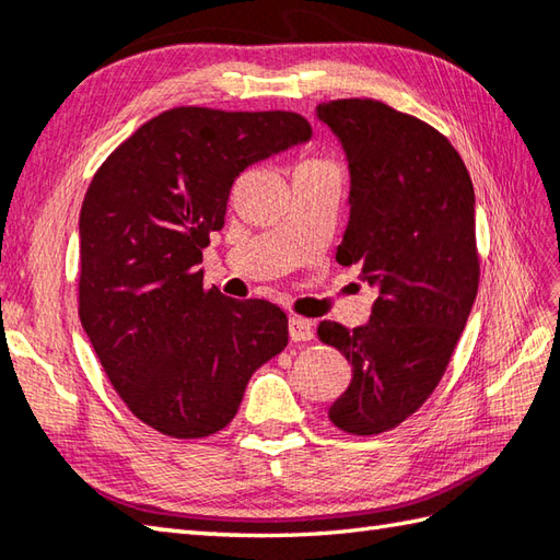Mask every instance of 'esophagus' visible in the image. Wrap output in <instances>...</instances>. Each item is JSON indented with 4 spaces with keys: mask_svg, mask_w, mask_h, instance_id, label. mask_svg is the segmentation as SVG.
Here are the masks:
<instances>
[{
    "mask_svg": "<svg viewBox=\"0 0 560 560\" xmlns=\"http://www.w3.org/2000/svg\"><path fill=\"white\" fill-rule=\"evenodd\" d=\"M289 335H291V341H311L315 337V327L311 319L293 315L289 319Z\"/></svg>",
    "mask_w": 560,
    "mask_h": 560,
    "instance_id": "34e87169",
    "label": "esophagus"
}]
</instances>
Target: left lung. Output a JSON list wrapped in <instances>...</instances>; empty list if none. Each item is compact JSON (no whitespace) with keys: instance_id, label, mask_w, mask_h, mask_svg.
Masks as SVG:
<instances>
[{"instance_id":"8db88e82","label":"left lung","mask_w":560,"mask_h":560,"mask_svg":"<svg viewBox=\"0 0 560 560\" xmlns=\"http://www.w3.org/2000/svg\"><path fill=\"white\" fill-rule=\"evenodd\" d=\"M347 153L349 225L337 247L377 289L368 325L319 323L351 363L329 421L351 435L399 425L438 387L479 289L474 185L450 141L371 98L317 105Z\"/></svg>"}]
</instances>
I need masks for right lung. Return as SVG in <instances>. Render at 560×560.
Instances as JSON below:
<instances>
[{
    "instance_id": "add662e5",
    "label": "right lung",
    "mask_w": 560,
    "mask_h": 560,
    "mask_svg": "<svg viewBox=\"0 0 560 560\" xmlns=\"http://www.w3.org/2000/svg\"><path fill=\"white\" fill-rule=\"evenodd\" d=\"M313 137L287 110H165L93 175L79 217V317L139 421L207 438L233 421L249 377L289 343L287 313L205 289L197 265L247 165Z\"/></svg>"
}]
</instances>
